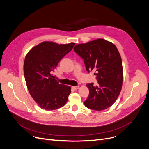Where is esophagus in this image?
Masks as SVG:
<instances>
[{"label": "esophagus", "mask_w": 149, "mask_h": 149, "mask_svg": "<svg viewBox=\"0 0 149 149\" xmlns=\"http://www.w3.org/2000/svg\"><path fill=\"white\" fill-rule=\"evenodd\" d=\"M72 88H73L74 89H75V90H77V89H78L79 88V86H72Z\"/></svg>", "instance_id": "34e87169"}]
</instances>
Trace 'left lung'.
<instances>
[{
	"mask_svg": "<svg viewBox=\"0 0 149 149\" xmlns=\"http://www.w3.org/2000/svg\"><path fill=\"white\" fill-rule=\"evenodd\" d=\"M75 52L84 61L86 70L94 71L98 85L88 83L89 94L85 105L96 111L110 107L115 102L122 89L123 70L121 57L113 43L97 39L85 44H77Z\"/></svg>",
	"mask_w": 149,
	"mask_h": 149,
	"instance_id": "1",
	"label": "left lung"
}]
</instances>
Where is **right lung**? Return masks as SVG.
Here are the masks:
<instances>
[{
  "label": "right lung",
  "instance_id": "add662e5",
  "mask_svg": "<svg viewBox=\"0 0 149 149\" xmlns=\"http://www.w3.org/2000/svg\"><path fill=\"white\" fill-rule=\"evenodd\" d=\"M75 43L58 44L45 41L32 48L24 63V73L29 91L42 109L54 110L66 104L71 93L69 86L60 84L52 73L58 64Z\"/></svg>",
  "mask_w": 149,
  "mask_h": 149
}]
</instances>
